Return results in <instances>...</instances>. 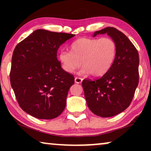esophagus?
<instances>
[{"mask_svg":"<svg viewBox=\"0 0 151 151\" xmlns=\"http://www.w3.org/2000/svg\"><path fill=\"white\" fill-rule=\"evenodd\" d=\"M82 79L81 78H79V77H76L75 78V82L77 84H80L82 83Z\"/></svg>","mask_w":151,"mask_h":151,"instance_id":"obj_1","label":"esophagus"}]
</instances>
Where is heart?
<instances>
[{
  "label": "heart",
  "instance_id": "1",
  "mask_svg": "<svg viewBox=\"0 0 151 151\" xmlns=\"http://www.w3.org/2000/svg\"><path fill=\"white\" fill-rule=\"evenodd\" d=\"M117 44L109 37L81 38L71 43L70 51H60L58 59L66 72L73 73L83 66L81 73L95 77L104 75L114 63Z\"/></svg>",
  "mask_w": 151,
  "mask_h": 151
}]
</instances>
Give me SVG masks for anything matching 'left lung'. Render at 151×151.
Returning <instances> with one entry per match:
<instances>
[{"label":"left lung","mask_w":151,"mask_h":151,"mask_svg":"<svg viewBox=\"0 0 151 151\" xmlns=\"http://www.w3.org/2000/svg\"><path fill=\"white\" fill-rule=\"evenodd\" d=\"M107 34L117 44V55L111 69L101 78L82 81L86 104L94 114L113 117L127 109L139 83V54L129 38L114 27L94 33Z\"/></svg>","instance_id":"left-lung-1"}]
</instances>
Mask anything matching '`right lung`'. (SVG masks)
<instances>
[{"label":"right lung","mask_w":151,"mask_h":151,"mask_svg":"<svg viewBox=\"0 0 151 151\" xmlns=\"http://www.w3.org/2000/svg\"><path fill=\"white\" fill-rule=\"evenodd\" d=\"M74 36L37 29L14 49L11 86L20 108L32 116L51 119L65 109L75 78L62 69L57 51Z\"/></svg>","instance_id":"obj_1"}]
</instances>
